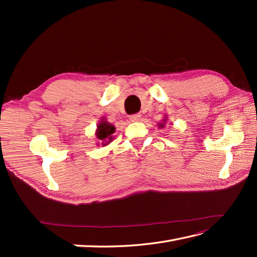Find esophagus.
<instances>
[{"instance_id": "obj_1", "label": "esophagus", "mask_w": 257, "mask_h": 257, "mask_svg": "<svg viewBox=\"0 0 257 257\" xmlns=\"http://www.w3.org/2000/svg\"><path fill=\"white\" fill-rule=\"evenodd\" d=\"M140 118H141L140 113H135L130 116V120H132V121H138V120H140Z\"/></svg>"}]
</instances>
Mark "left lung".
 Returning <instances> with one entry per match:
<instances>
[{"label": "left lung", "mask_w": 257, "mask_h": 257, "mask_svg": "<svg viewBox=\"0 0 257 257\" xmlns=\"http://www.w3.org/2000/svg\"><path fill=\"white\" fill-rule=\"evenodd\" d=\"M165 123H166V119H163L162 120V123H159V127L163 128V127H165Z\"/></svg>", "instance_id": "8db88e82"}]
</instances>
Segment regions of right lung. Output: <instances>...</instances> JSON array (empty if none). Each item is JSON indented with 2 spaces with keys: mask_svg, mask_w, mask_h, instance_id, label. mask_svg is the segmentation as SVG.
<instances>
[{
  "mask_svg": "<svg viewBox=\"0 0 257 257\" xmlns=\"http://www.w3.org/2000/svg\"><path fill=\"white\" fill-rule=\"evenodd\" d=\"M116 132V128L114 125L111 123H109L105 118H101L97 125V130H96V137L97 139L100 141L102 146H107L108 144H110L113 140V133ZM99 145V144H98Z\"/></svg>",
  "mask_w": 257,
  "mask_h": 257,
  "instance_id": "1",
  "label": "right lung"
}]
</instances>
